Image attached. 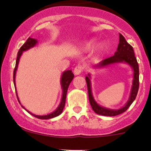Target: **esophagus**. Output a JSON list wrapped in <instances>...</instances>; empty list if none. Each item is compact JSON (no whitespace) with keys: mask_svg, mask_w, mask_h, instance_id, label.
<instances>
[{"mask_svg":"<svg viewBox=\"0 0 151 151\" xmlns=\"http://www.w3.org/2000/svg\"><path fill=\"white\" fill-rule=\"evenodd\" d=\"M82 70H83V67H82L81 66H76L74 69V75H80L82 72Z\"/></svg>","mask_w":151,"mask_h":151,"instance_id":"34e87169","label":"esophagus"}]
</instances>
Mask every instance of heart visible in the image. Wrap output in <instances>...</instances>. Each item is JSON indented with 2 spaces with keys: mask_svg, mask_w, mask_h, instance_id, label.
<instances>
[{
  "mask_svg": "<svg viewBox=\"0 0 151 151\" xmlns=\"http://www.w3.org/2000/svg\"><path fill=\"white\" fill-rule=\"evenodd\" d=\"M96 42V38H90L89 39L86 40L83 44V48L85 49V50H89V49L92 48L95 45ZM103 49V44L102 43H98L96 45L95 47L93 49V51L95 52H99L101 51Z\"/></svg>",
  "mask_w": 151,
  "mask_h": 151,
  "instance_id": "heart-1",
  "label": "heart"
}]
</instances>
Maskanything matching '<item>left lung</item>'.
<instances>
[{
  "label": "left lung",
  "mask_w": 151,
  "mask_h": 151,
  "mask_svg": "<svg viewBox=\"0 0 151 151\" xmlns=\"http://www.w3.org/2000/svg\"><path fill=\"white\" fill-rule=\"evenodd\" d=\"M116 63H125L128 64L132 68L133 71V80L132 85L131 87L130 93H129V99L126 104L120 109H113L109 108L104 107L101 106L94 99L92 92V87H91V74H88V76L85 77V80L88 86V98H89L90 104L93 110L98 115H104V116H116L123 113L128 109L130 105L133 103L137 95L138 90H139V65H138L137 58H135L134 52L133 47L131 46L125 38L121 33H119V44L116 52L113 56L101 60L98 64L93 66L94 68H102L107 67L110 65L116 64Z\"/></svg>",
  "instance_id": "left-lung-1"
}]
</instances>
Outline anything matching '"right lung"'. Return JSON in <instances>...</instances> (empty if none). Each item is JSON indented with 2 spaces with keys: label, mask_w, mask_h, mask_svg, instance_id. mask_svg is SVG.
I'll use <instances>...</instances> for the list:
<instances>
[{
  "label": "right lung",
  "mask_w": 151,
  "mask_h": 151,
  "mask_svg": "<svg viewBox=\"0 0 151 151\" xmlns=\"http://www.w3.org/2000/svg\"><path fill=\"white\" fill-rule=\"evenodd\" d=\"M37 44H38L37 39L29 37L28 39H27L26 42H25V43L20 47L19 50L18 51L17 57V60H16V65H15L14 70V76H13L14 85V87H15V91H16V94H17V97L18 101H19V103L20 104L21 106H22V107L24 109H25V110H26L28 113H30V115L36 117V118H39V119H42V120L51 119V118H55V117L58 116V115H60V114L63 112V108H64L65 106V103H66V93H67V91H68V86H69L71 82L72 81L74 76V74L71 72V70H66V71H64L63 73H62L61 77H60V86H61V89H62V97H61V99H60V104H59L58 106V107L56 108L52 112H51V113L50 114H47V115H35V114H33L32 112H29L28 109H25V108L21 104L20 101H19V97H18L17 92V88H16L15 77H16V73H17V70L18 64H19V59H20L21 56H22V52L30 50V48H33V47H34L36 45H37Z\"/></svg>",
  "instance_id": "add662e5"
}]
</instances>
